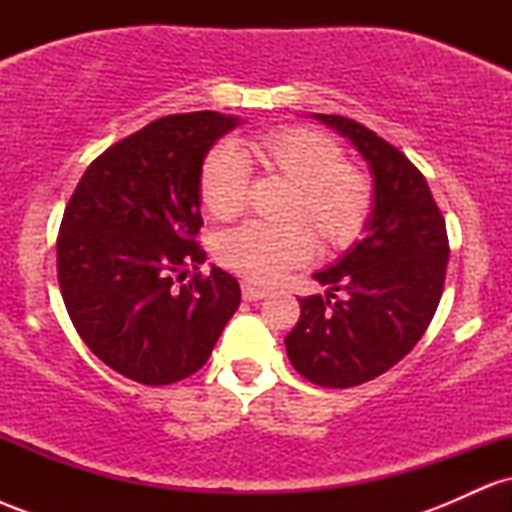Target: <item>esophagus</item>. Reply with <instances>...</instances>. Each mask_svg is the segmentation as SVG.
<instances>
[{
    "mask_svg": "<svg viewBox=\"0 0 512 512\" xmlns=\"http://www.w3.org/2000/svg\"><path fill=\"white\" fill-rule=\"evenodd\" d=\"M267 296V291L260 289V286H252V284H243V301H262Z\"/></svg>",
    "mask_w": 512,
    "mask_h": 512,
    "instance_id": "obj_1",
    "label": "esophagus"
}]
</instances>
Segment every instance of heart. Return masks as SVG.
Masks as SVG:
<instances>
[{"mask_svg": "<svg viewBox=\"0 0 512 512\" xmlns=\"http://www.w3.org/2000/svg\"><path fill=\"white\" fill-rule=\"evenodd\" d=\"M248 163L296 185L286 216L308 219L327 245L346 248L361 236L370 214V187L361 173L346 166L342 146L327 134L289 127L243 142L238 149H211L199 170V197L214 219L226 221L243 211ZM313 250V233L301 221H248L216 240L223 267L260 284L308 262Z\"/></svg>", "mask_w": 512, "mask_h": 512, "instance_id": "b5f03b06", "label": "heart"}]
</instances>
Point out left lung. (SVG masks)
<instances>
[{"instance_id": "obj_1", "label": "left lung", "mask_w": 512, "mask_h": 512, "mask_svg": "<svg viewBox=\"0 0 512 512\" xmlns=\"http://www.w3.org/2000/svg\"><path fill=\"white\" fill-rule=\"evenodd\" d=\"M310 117L361 154L373 195L366 236L313 274L325 296L298 301L301 320L284 344L310 383L354 387L383 375L424 337L443 296L448 233L426 178L402 151L349 117Z\"/></svg>"}]
</instances>
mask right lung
Wrapping results in <instances>:
<instances>
[{
    "label": "right lung",
    "mask_w": 512,
    "mask_h": 512,
    "mask_svg": "<svg viewBox=\"0 0 512 512\" xmlns=\"http://www.w3.org/2000/svg\"><path fill=\"white\" fill-rule=\"evenodd\" d=\"M243 125L214 110L168 115L103 151L81 175L57 238V272L76 332L105 366L170 385L207 363L240 305L236 276L207 262L199 170Z\"/></svg>",
    "instance_id": "add662e5"
}]
</instances>
